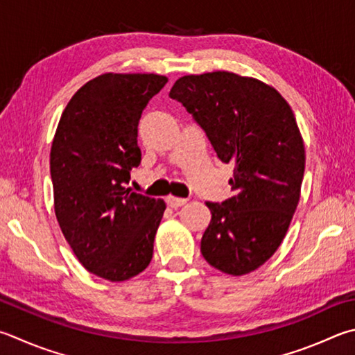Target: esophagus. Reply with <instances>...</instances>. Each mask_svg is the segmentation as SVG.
Masks as SVG:
<instances>
[{
    "instance_id": "1",
    "label": "esophagus",
    "mask_w": 355,
    "mask_h": 355,
    "mask_svg": "<svg viewBox=\"0 0 355 355\" xmlns=\"http://www.w3.org/2000/svg\"><path fill=\"white\" fill-rule=\"evenodd\" d=\"M188 200L186 198H180V197H173V196H169L166 198V203L171 206V208H178V206H183Z\"/></svg>"
}]
</instances>
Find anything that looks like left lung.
<instances>
[{
  "instance_id": "1",
  "label": "left lung",
  "mask_w": 355,
  "mask_h": 355,
  "mask_svg": "<svg viewBox=\"0 0 355 355\" xmlns=\"http://www.w3.org/2000/svg\"><path fill=\"white\" fill-rule=\"evenodd\" d=\"M169 96L234 166L233 196L206 202L200 251L227 275L253 272L278 250L300 202L306 153L292 108L273 87L228 71L180 77Z\"/></svg>"
}]
</instances>
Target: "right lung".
Masks as SVG:
<instances>
[{"mask_svg":"<svg viewBox=\"0 0 355 355\" xmlns=\"http://www.w3.org/2000/svg\"><path fill=\"white\" fill-rule=\"evenodd\" d=\"M166 83L158 74L113 73L87 82L63 110L51 147L62 233L88 272L112 282L152 261L166 203L125 184L141 163V114Z\"/></svg>","mask_w":355,"mask_h":355,"instance_id":"1","label":"right lung"}]
</instances>
